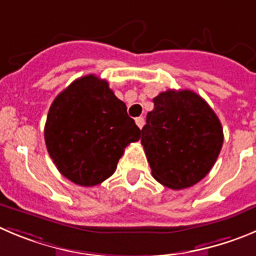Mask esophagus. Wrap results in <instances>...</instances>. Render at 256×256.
Instances as JSON below:
<instances>
[{"label": "esophagus", "mask_w": 256, "mask_h": 256, "mask_svg": "<svg viewBox=\"0 0 256 256\" xmlns=\"http://www.w3.org/2000/svg\"><path fill=\"white\" fill-rule=\"evenodd\" d=\"M135 122H136V125H138V128H142V126H144V124H145L144 117H136Z\"/></svg>", "instance_id": "esophagus-1"}]
</instances>
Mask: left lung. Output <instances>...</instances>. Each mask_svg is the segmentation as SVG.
I'll use <instances>...</instances> for the list:
<instances>
[{
    "label": "left lung",
    "instance_id": "left-lung-1",
    "mask_svg": "<svg viewBox=\"0 0 256 256\" xmlns=\"http://www.w3.org/2000/svg\"><path fill=\"white\" fill-rule=\"evenodd\" d=\"M142 128L152 174L170 190H184L204 179L216 163L224 142L221 122L200 96L168 90L152 100Z\"/></svg>",
    "mask_w": 256,
    "mask_h": 256
}]
</instances>
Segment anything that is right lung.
<instances>
[{
  "instance_id": "add662e5",
  "label": "right lung",
  "mask_w": 256,
  "mask_h": 256,
  "mask_svg": "<svg viewBox=\"0 0 256 256\" xmlns=\"http://www.w3.org/2000/svg\"><path fill=\"white\" fill-rule=\"evenodd\" d=\"M140 132L126 104L94 74L78 78L56 96L44 128L48 152L58 170L83 187L110 178Z\"/></svg>"
}]
</instances>
